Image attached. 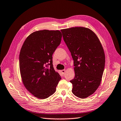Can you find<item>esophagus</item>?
<instances>
[{
  "instance_id": "esophagus-1",
  "label": "esophagus",
  "mask_w": 121,
  "mask_h": 121,
  "mask_svg": "<svg viewBox=\"0 0 121 121\" xmlns=\"http://www.w3.org/2000/svg\"><path fill=\"white\" fill-rule=\"evenodd\" d=\"M60 72H61V73H62L63 74H63L65 73V69H63V70H61V71H60Z\"/></svg>"
}]
</instances>
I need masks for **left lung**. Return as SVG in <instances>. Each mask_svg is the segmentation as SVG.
I'll list each match as a JSON object with an SVG mask.
<instances>
[{"label":"left lung","instance_id":"obj_1","mask_svg":"<svg viewBox=\"0 0 121 121\" xmlns=\"http://www.w3.org/2000/svg\"><path fill=\"white\" fill-rule=\"evenodd\" d=\"M73 60L75 76L70 82L72 92L84 99L94 94L100 84L105 57L101 43L88 28L75 27L61 30Z\"/></svg>","mask_w":121,"mask_h":121}]
</instances>
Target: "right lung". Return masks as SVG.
I'll use <instances>...</instances> for the list:
<instances>
[{"label": "right lung", "mask_w": 121, "mask_h": 121, "mask_svg": "<svg viewBox=\"0 0 121 121\" xmlns=\"http://www.w3.org/2000/svg\"><path fill=\"white\" fill-rule=\"evenodd\" d=\"M60 31L41 30L26 39L19 54L23 84L35 97L44 99L54 94L61 78L52 65V54L61 41Z\"/></svg>", "instance_id": "right-lung-1"}]
</instances>
